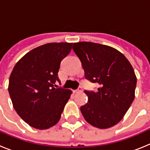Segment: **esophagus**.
Returning <instances> with one entry per match:
<instances>
[{
  "label": "esophagus",
  "mask_w": 150,
  "mask_h": 150,
  "mask_svg": "<svg viewBox=\"0 0 150 150\" xmlns=\"http://www.w3.org/2000/svg\"><path fill=\"white\" fill-rule=\"evenodd\" d=\"M83 91V88H82L81 86H79V88H78L75 91V92H80V91Z\"/></svg>",
  "instance_id": "1"
}]
</instances>
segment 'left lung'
I'll use <instances>...</instances> for the list:
<instances>
[{"label":"left lung","mask_w":150,"mask_h":150,"mask_svg":"<svg viewBox=\"0 0 150 150\" xmlns=\"http://www.w3.org/2000/svg\"><path fill=\"white\" fill-rule=\"evenodd\" d=\"M73 50L80 59L85 77L99 85L96 92L86 91L88 100L80 107L87 122L104 129L117 124L134 99L137 77L133 67L116 49L91 42H79Z\"/></svg>","instance_id":"8db88e82"}]
</instances>
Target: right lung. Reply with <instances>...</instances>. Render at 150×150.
I'll use <instances>...</instances> for the list:
<instances>
[{"instance_id": "right-lung-1", "label": "right lung", "mask_w": 150, "mask_h": 150, "mask_svg": "<svg viewBox=\"0 0 150 150\" xmlns=\"http://www.w3.org/2000/svg\"><path fill=\"white\" fill-rule=\"evenodd\" d=\"M73 43H50L24 55L13 67L8 91L13 107L34 128L47 129L57 124L72 91L55 88L61 62Z\"/></svg>"}]
</instances>
